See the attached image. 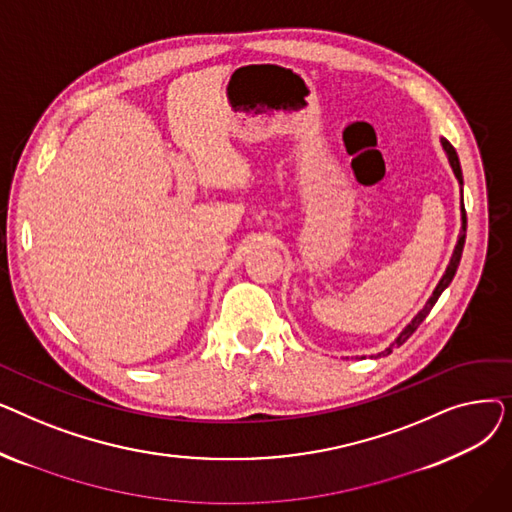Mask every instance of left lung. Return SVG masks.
I'll use <instances>...</instances> for the list:
<instances>
[{
	"label": "left lung",
	"mask_w": 512,
	"mask_h": 512,
	"mask_svg": "<svg viewBox=\"0 0 512 512\" xmlns=\"http://www.w3.org/2000/svg\"><path fill=\"white\" fill-rule=\"evenodd\" d=\"M442 145H444V149H446V153H448V161H450V166H452V170H454V176L459 178V182L463 184V172H461V161H459V155H456V151H454V147L444 139L442 141ZM465 226H467V213H465V205H463V230H465ZM463 247H465V234H461V238H459V242H456V249H454V255H452V259H450V265H448V270H446V274L442 276V280H440V284L436 286V290H434V294H432V299H429L427 303H425V307L415 315V319L411 321V324L402 330V334L394 340V344L390 346V348H386V351L382 353V355H390L392 353V348L394 346H400V344H405L411 336H413V332L421 326V321L427 317V313L432 311V307L436 305V301L440 299V294L444 292V288L452 282V278H454V274H456V267H459V263H461V255H463Z\"/></svg>",
	"instance_id": "left-lung-1"
}]
</instances>
